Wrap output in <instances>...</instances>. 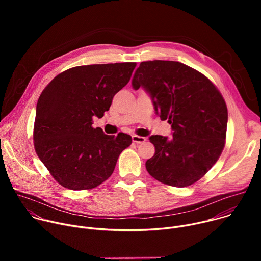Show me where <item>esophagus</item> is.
Segmentation results:
<instances>
[{"label":"esophagus","instance_id":"1","mask_svg":"<svg viewBox=\"0 0 261 261\" xmlns=\"http://www.w3.org/2000/svg\"><path fill=\"white\" fill-rule=\"evenodd\" d=\"M146 140L145 137L143 136H138V135H132V141L135 143H141Z\"/></svg>","mask_w":261,"mask_h":261}]
</instances>
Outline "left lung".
I'll list each match as a JSON object with an SVG mask.
<instances>
[{"mask_svg":"<svg viewBox=\"0 0 261 261\" xmlns=\"http://www.w3.org/2000/svg\"><path fill=\"white\" fill-rule=\"evenodd\" d=\"M132 86L151 95L156 114L173 130L168 139L152 135L155 155L145 162L157 180L187 187L217 162L225 146L227 106L217 87L199 71L174 61L141 62Z\"/></svg>","mask_w":261,"mask_h":261,"instance_id":"8db88e82","label":"left lung"}]
</instances>
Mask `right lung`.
<instances>
[{"label": "right lung", "instance_id": "add662e5", "mask_svg": "<svg viewBox=\"0 0 261 261\" xmlns=\"http://www.w3.org/2000/svg\"><path fill=\"white\" fill-rule=\"evenodd\" d=\"M136 63L70 68L42 91L34 124L35 151L51 176L70 190L93 189L113 174L130 135L93 128L114 96L130 81Z\"/></svg>", "mask_w": 261, "mask_h": 261}]
</instances>
